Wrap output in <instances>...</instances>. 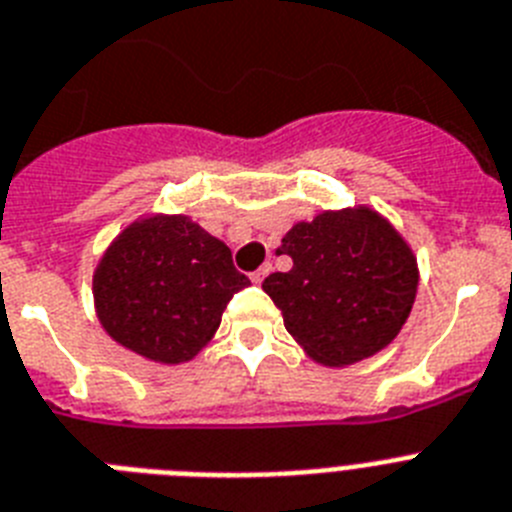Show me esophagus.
<instances>
[{"mask_svg":"<svg viewBox=\"0 0 512 512\" xmlns=\"http://www.w3.org/2000/svg\"><path fill=\"white\" fill-rule=\"evenodd\" d=\"M269 272H272V266H269V264H264V266H261V269H256V272L251 274L253 285H261V282H264L266 274H269Z\"/></svg>","mask_w":512,"mask_h":512,"instance_id":"34e87169","label":"esophagus"}]
</instances>
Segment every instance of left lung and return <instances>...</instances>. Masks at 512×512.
I'll use <instances>...</instances> for the list:
<instances>
[{"label":"left lung","instance_id":"left-lung-1","mask_svg":"<svg viewBox=\"0 0 512 512\" xmlns=\"http://www.w3.org/2000/svg\"><path fill=\"white\" fill-rule=\"evenodd\" d=\"M277 253L290 272L264 279L285 329L323 368L378 355L399 336L417 298L419 266L404 235L368 204L295 222Z\"/></svg>","mask_w":512,"mask_h":512}]
</instances>
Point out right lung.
I'll list each match as a JSON object with an SVG mask.
<instances>
[{
  "instance_id": "1",
  "label": "right lung",
  "mask_w": 512,
  "mask_h": 512,
  "mask_svg": "<svg viewBox=\"0 0 512 512\" xmlns=\"http://www.w3.org/2000/svg\"><path fill=\"white\" fill-rule=\"evenodd\" d=\"M248 285L233 253L189 214H142L103 251L93 303L113 342L144 360L181 365L217 334L227 303Z\"/></svg>"
}]
</instances>
